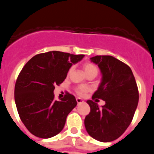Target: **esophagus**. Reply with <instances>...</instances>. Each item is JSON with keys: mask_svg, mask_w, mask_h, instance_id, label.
<instances>
[{"mask_svg": "<svg viewBox=\"0 0 154 154\" xmlns=\"http://www.w3.org/2000/svg\"><path fill=\"white\" fill-rule=\"evenodd\" d=\"M76 101H77V103H78V104H79V103H82L83 100H82V99H80V98H76Z\"/></svg>", "mask_w": 154, "mask_h": 154, "instance_id": "1", "label": "esophagus"}]
</instances>
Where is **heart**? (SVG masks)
Instances as JSON below:
<instances>
[{
	"label": "heart",
	"instance_id": "b5f03b06",
	"mask_svg": "<svg viewBox=\"0 0 154 154\" xmlns=\"http://www.w3.org/2000/svg\"><path fill=\"white\" fill-rule=\"evenodd\" d=\"M83 69L84 71H85V72L86 73L87 76L93 75L96 77V76L98 75V72H99V69H98L97 66H96L95 64L91 63V62H85V63H84ZM70 71H71V69L70 70H69V72H70ZM89 88L88 85H81L75 87V91L77 95H79V96H84V95L88 92V91H89Z\"/></svg>",
	"mask_w": 154,
	"mask_h": 154
}]
</instances>
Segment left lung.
<instances>
[{
	"label": "left lung",
	"instance_id": "8db88e82",
	"mask_svg": "<svg viewBox=\"0 0 154 154\" xmlns=\"http://www.w3.org/2000/svg\"><path fill=\"white\" fill-rule=\"evenodd\" d=\"M91 61L98 65L103 79L92 100L87 101L90 112L84 123L92 138L111 142L119 138L133 120L139 101L138 87L131 69L117 58L96 55ZM98 98L106 102L102 108L97 104Z\"/></svg>",
	"mask_w": 154,
	"mask_h": 154
}]
</instances>
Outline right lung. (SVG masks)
I'll return each mask as SVG.
<instances>
[{
    "instance_id": "1",
    "label": "right lung",
    "mask_w": 154,
    "mask_h": 154,
    "mask_svg": "<svg viewBox=\"0 0 154 154\" xmlns=\"http://www.w3.org/2000/svg\"><path fill=\"white\" fill-rule=\"evenodd\" d=\"M83 57L51 51L35 55L23 67L16 81L14 100L20 119L35 137L51 138L64 128L77 102L69 92L57 101L53 91L63 82L72 64Z\"/></svg>"
}]
</instances>
